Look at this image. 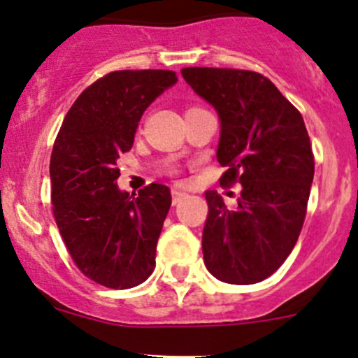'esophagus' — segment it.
I'll list each match as a JSON object with an SVG mask.
<instances>
[{
	"label": "esophagus",
	"instance_id": "34e87169",
	"mask_svg": "<svg viewBox=\"0 0 358 358\" xmlns=\"http://www.w3.org/2000/svg\"><path fill=\"white\" fill-rule=\"evenodd\" d=\"M171 196H173V204H178L180 201L185 199L187 192H183V190H180V189H173Z\"/></svg>",
	"mask_w": 358,
	"mask_h": 358
}]
</instances>
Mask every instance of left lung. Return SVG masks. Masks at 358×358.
I'll return each mask as SVG.
<instances>
[{"label": "left lung", "instance_id": "left-lung-1", "mask_svg": "<svg viewBox=\"0 0 358 358\" xmlns=\"http://www.w3.org/2000/svg\"><path fill=\"white\" fill-rule=\"evenodd\" d=\"M182 76L220 115V182L243 185L234 209L216 190L204 194L206 268L223 282H262L286 262L305 222L315 169L305 121L258 72L185 67Z\"/></svg>", "mask_w": 358, "mask_h": 358}]
</instances>
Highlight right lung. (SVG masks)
<instances>
[{"mask_svg":"<svg viewBox=\"0 0 358 358\" xmlns=\"http://www.w3.org/2000/svg\"><path fill=\"white\" fill-rule=\"evenodd\" d=\"M176 81L161 69L109 72L72 103L53 143V216L76 266L100 286L129 289L156 266L171 192L161 183L136 197L121 192L115 162L131 149L147 107Z\"/></svg>","mask_w":358,"mask_h":358,"instance_id":"add662e5","label":"right lung"}]
</instances>
